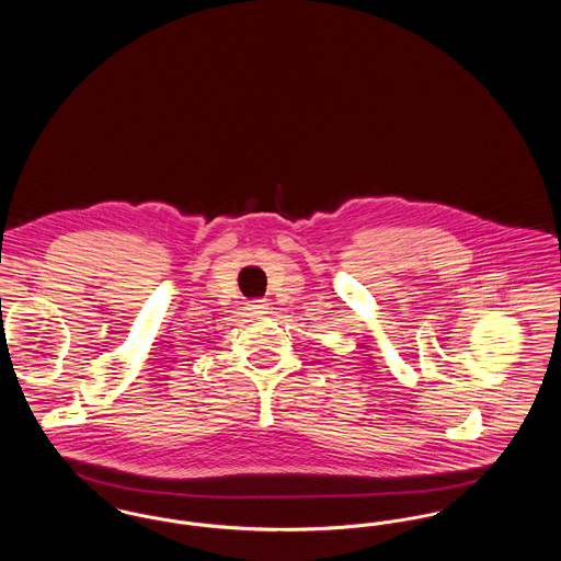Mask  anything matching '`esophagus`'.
<instances>
[{
  "instance_id": "1",
  "label": "esophagus",
  "mask_w": 561,
  "mask_h": 561,
  "mask_svg": "<svg viewBox=\"0 0 561 561\" xmlns=\"http://www.w3.org/2000/svg\"><path fill=\"white\" fill-rule=\"evenodd\" d=\"M267 309L268 302L265 298H254V300L248 302V311H250L252 316H265Z\"/></svg>"
}]
</instances>
